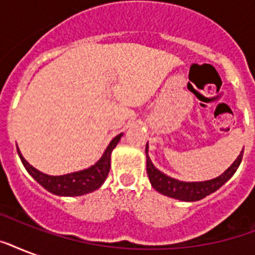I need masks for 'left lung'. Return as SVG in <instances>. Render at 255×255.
I'll list each match as a JSON object with an SVG mask.
<instances>
[{
  "instance_id": "obj_1",
  "label": "left lung",
  "mask_w": 255,
  "mask_h": 255,
  "mask_svg": "<svg viewBox=\"0 0 255 255\" xmlns=\"http://www.w3.org/2000/svg\"><path fill=\"white\" fill-rule=\"evenodd\" d=\"M145 153H147V173L149 177L152 186L155 188L159 193L168 196V197L177 198L181 201H198L201 198L209 196L217 189H220L228 180H229L234 173L242 161V155H244V149L240 153L236 161L230 165L228 169L216 178L208 180V181H200V182H185L178 181L176 178H172L163 172H160L155 165L152 164L149 156H148V144L145 147Z\"/></svg>"
}]
</instances>
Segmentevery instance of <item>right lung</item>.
<instances>
[{
  "label": "right lung",
  "mask_w": 255,
  "mask_h": 255,
  "mask_svg": "<svg viewBox=\"0 0 255 255\" xmlns=\"http://www.w3.org/2000/svg\"><path fill=\"white\" fill-rule=\"evenodd\" d=\"M122 136H123V133H119L111 140V143L108 144V147L106 148L103 156L92 167L79 170V172H74V173L62 174V176H49V174L42 173L23 159L19 149H17V151L23 167L29 172L30 176L35 181L39 182L46 190H49V192L57 194V196L73 197V196H82V194L91 193V192L102 186L104 180L107 178L108 172L111 169L112 149L116 147V144L119 143Z\"/></svg>",
  "instance_id": "add662e5"
}]
</instances>
